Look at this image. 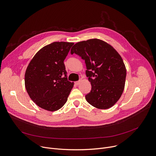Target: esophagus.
<instances>
[{
    "instance_id": "34e87169",
    "label": "esophagus",
    "mask_w": 156,
    "mask_h": 156,
    "mask_svg": "<svg viewBox=\"0 0 156 156\" xmlns=\"http://www.w3.org/2000/svg\"><path fill=\"white\" fill-rule=\"evenodd\" d=\"M80 83H81V81H80V80L77 81H75V84H76V85H78Z\"/></svg>"
}]
</instances>
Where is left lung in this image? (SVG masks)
Masks as SVG:
<instances>
[{"label": "left lung", "instance_id": "obj_1", "mask_svg": "<svg viewBox=\"0 0 156 156\" xmlns=\"http://www.w3.org/2000/svg\"><path fill=\"white\" fill-rule=\"evenodd\" d=\"M70 52L85 62L86 75L91 84V91L85 96L87 102L100 109L113 106L122 94L126 75L119 54L108 44L98 39L79 42Z\"/></svg>", "mask_w": 156, "mask_h": 156}]
</instances>
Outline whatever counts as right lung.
I'll use <instances>...</instances> for the list:
<instances>
[{
	"mask_svg": "<svg viewBox=\"0 0 156 156\" xmlns=\"http://www.w3.org/2000/svg\"><path fill=\"white\" fill-rule=\"evenodd\" d=\"M73 42H54L40 49L27 69V91L42 108L55 111L67 101L74 83L68 81L63 63Z\"/></svg>",
	"mask_w": 156,
	"mask_h": 156,
	"instance_id": "obj_1",
	"label": "right lung"
}]
</instances>
